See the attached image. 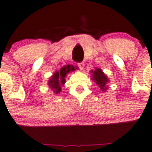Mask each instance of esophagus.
I'll list each match as a JSON object with an SVG mask.
<instances>
[{
    "label": "esophagus",
    "mask_w": 152,
    "mask_h": 152,
    "mask_svg": "<svg viewBox=\"0 0 152 152\" xmlns=\"http://www.w3.org/2000/svg\"><path fill=\"white\" fill-rule=\"evenodd\" d=\"M77 65H78V66H79V69H84V66H85L84 62H80V63H78Z\"/></svg>",
    "instance_id": "obj_1"
}]
</instances>
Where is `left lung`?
I'll list each match as a JSON object with an SVG mask.
<instances>
[{
    "instance_id": "1",
    "label": "left lung",
    "mask_w": 152,
    "mask_h": 152,
    "mask_svg": "<svg viewBox=\"0 0 152 152\" xmlns=\"http://www.w3.org/2000/svg\"><path fill=\"white\" fill-rule=\"evenodd\" d=\"M91 73H93L92 74V76H93L92 79L95 82L96 84L99 86V88H100L101 91H106L107 89V87L106 86V83L109 82L107 76L102 72L100 69H96V70H94V71L92 70Z\"/></svg>"
}]
</instances>
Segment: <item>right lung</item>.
<instances>
[{
    "label": "right lung",
    "mask_w": 152,
    "mask_h": 152,
    "mask_svg": "<svg viewBox=\"0 0 152 152\" xmlns=\"http://www.w3.org/2000/svg\"><path fill=\"white\" fill-rule=\"evenodd\" d=\"M74 66L70 65H66L63 66L60 69V71H57L54 73L49 81V86L55 94H59L61 91V85L65 83L64 77L66 76L68 73L74 70Z\"/></svg>",
    "instance_id": "obj_1"
}]
</instances>
